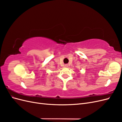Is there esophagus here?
Here are the masks:
<instances>
[{"label":"esophagus","instance_id":"34e87169","mask_svg":"<svg viewBox=\"0 0 122 122\" xmlns=\"http://www.w3.org/2000/svg\"><path fill=\"white\" fill-rule=\"evenodd\" d=\"M65 67H68V65H65Z\"/></svg>","mask_w":122,"mask_h":122}]
</instances>
